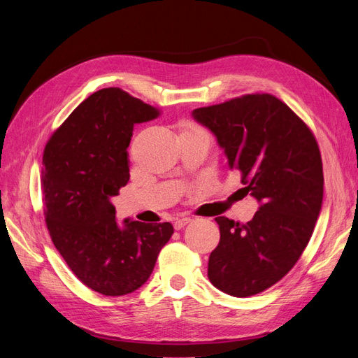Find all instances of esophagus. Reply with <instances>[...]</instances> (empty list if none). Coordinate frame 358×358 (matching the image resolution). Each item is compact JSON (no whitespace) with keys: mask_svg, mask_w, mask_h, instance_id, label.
Instances as JSON below:
<instances>
[{"mask_svg":"<svg viewBox=\"0 0 358 358\" xmlns=\"http://www.w3.org/2000/svg\"><path fill=\"white\" fill-rule=\"evenodd\" d=\"M188 222H191V218H188V216H182V218H176L175 220V229L176 230H180V229H183V227H185Z\"/></svg>","mask_w":358,"mask_h":358,"instance_id":"34e87169","label":"esophagus"}]
</instances>
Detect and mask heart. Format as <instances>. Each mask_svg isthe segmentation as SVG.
Masks as SVG:
<instances>
[{"mask_svg":"<svg viewBox=\"0 0 358 358\" xmlns=\"http://www.w3.org/2000/svg\"><path fill=\"white\" fill-rule=\"evenodd\" d=\"M199 129H200V128H199Z\"/></svg>","mask_w":358,"mask_h":358,"instance_id":"heart-1","label":"heart"}]
</instances>
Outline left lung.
Segmentation results:
<instances>
[{"mask_svg":"<svg viewBox=\"0 0 358 358\" xmlns=\"http://www.w3.org/2000/svg\"><path fill=\"white\" fill-rule=\"evenodd\" d=\"M215 134L243 194L259 208L246 224L218 216L221 239L208 264L210 282L234 297L275 285L297 263L321 212L324 176L308 125L270 94H248L192 110Z\"/></svg>","mask_w":358,"mask_h":358,"instance_id":"left-lung-1","label":"left lung"}]
</instances>
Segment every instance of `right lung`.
Masks as SVG:
<instances>
[{"instance_id": "1", "label": "right lung", "mask_w": 358, "mask_h": 358, "mask_svg": "<svg viewBox=\"0 0 358 358\" xmlns=\"http://www.w3.org/2000/svg\"><path fill=\"white\" fill-rule=\"evenodd\" d=\"M155 107L119 88L94 92L52 134L43 154L41 192L49 234L71 272L103 296L142 287L173 234L170 222H116L110 197L129 179L134 124Z\"/></svg>"}]
</instances>
